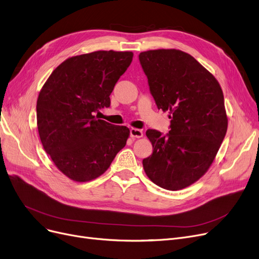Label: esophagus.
<instances>
[{
	"mask_svg": "<svg viewBox=\"0 0 259 259\" xmlns=\"http://www.w3.org/2000/svg\"><path fill=\"white\" fill-rule=\"evenodd\" d=\"M143 136H144V133H143L142 130L137 129V128H131L130 129V137L131 138L140 139V138H143Z\"/></svg>",
	"mask_w": 259,
	"mask_h": 259,
	"instance_id": "esophagus-1",
	"label": "esophagus"
}]
</instances>
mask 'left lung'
<instances>
[{
	"label": "left lung",
	"instance_id": "left-lung-1",
	"mask_svg": "<svg viewBox=\"0 0 259 259\" xmlns=\"http://www.w3.org/2000/svg\"><path fill=\"white\" fill-rule=\"evenodd\" d=\"M157 109L168 111L166 136L148 129L152 154L143 160L151 181L168 190L194 184L210 167L228 130L222 89L193 56L152 50L139 56Z\"/></svg>",
	"mask_w": 259,
	"mask_h": 259
}]
</instances>
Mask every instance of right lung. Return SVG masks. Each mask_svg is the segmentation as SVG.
Listing matches in <instances>:
<instances>
[{"mask_svg":"<svg viewBox=\"0 0 259 259\" xmlns=\"http://www.w3.org/2000/svg\"><path fill=\"white\" fill-rule=\"evenodd\" d=\"M133 58L132 52L97 51L59 64L37 100V126L44 150L76 182L102 176L126 146L130 130L99 119L110 95Z\"/></svg>","mask_w":259,"mask_h":259,"instance_id":"right-lung-1","label":"right lung"}]
</instances>
